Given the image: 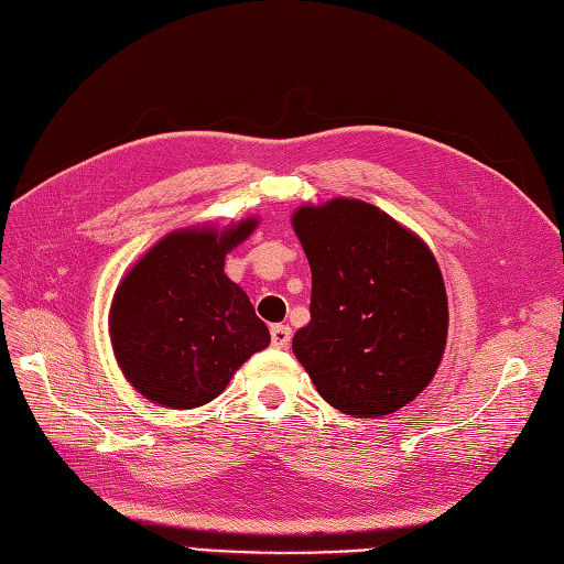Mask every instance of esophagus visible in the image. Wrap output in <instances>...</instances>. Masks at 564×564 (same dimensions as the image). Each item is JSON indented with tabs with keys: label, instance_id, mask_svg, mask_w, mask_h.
<instances>
[{
	"label": "esophagus",
	"instance_id": "1",
	"mask_svg": "<svg viewBox=\"0 0 564 564\" xmlns=\"http://www.w3.org/2000/svg\"><path fill=\"white\" fill-rule=\"evenodd\" d=\"M270 338H272V346L274 348H286V346H290V340H292V328L284 326V324L272 326L270 328Z\"/></svg>",
	"mask_w": 564,
	"mask_h": 564
}]
</instances>
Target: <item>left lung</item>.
<instances>
[{"label": "left lung", "instance_id": "left-lung-1", "mask_svg": "<svg viewBox=\"0 0 564 564\" xmlns=\"http://www.w3.org/2000/svg\"><path fill=\"white\" fill-rule=\"evenodd\" d=\"M312 268V321L292 350L318 394L348 416L399 411L429 387L447 340V294L431 248L360 199L292 216Z\"/></svg>", "mask_w": 564, "mask_h": 564}]
</instances>
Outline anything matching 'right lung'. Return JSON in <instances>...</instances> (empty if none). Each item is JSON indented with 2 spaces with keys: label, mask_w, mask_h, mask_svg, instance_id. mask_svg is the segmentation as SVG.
<instances>
[{
  "label": "right lung",
  "mask_w": 564,
  "mask_h": 564,
  "mask_svg": "<svg viewBox=\"0 0 564 564\" xmlns=\"http://www.w3.org/2000/svg\"><path fill=\"white\" fill-rule=\"evenodd\" d=\"M258 218L172 231L135 262L113 294L109 336L123 377L167 409L209 404L270 330L248 294L226 278V252L256 231Z\"/></svg>",
  "instance_id": "right-lung-1"
}]
</instances>
